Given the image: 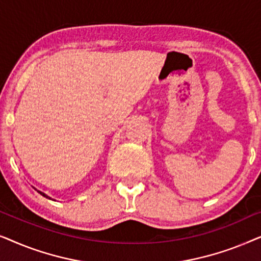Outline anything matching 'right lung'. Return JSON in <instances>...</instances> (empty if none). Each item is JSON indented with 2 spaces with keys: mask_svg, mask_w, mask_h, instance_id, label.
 Here are the masks:
<instances>
[{
  "mask_svg": "<svg viewBox=\"0 0 261 261\" xmlns=\"http://www.w3.org/2000/svg\"><path fill=\"white\" fill-rule=\"evenodd\" d=\"M39 192V194H40V195H42V196H44V197H46V198H49L48 197V196H46L45 194H44V192H41V191H38ZM49 199H51V198H49Z\"/></svg>",
  "mask_w": 261,
  "mask_h": 261,
  "instance_id": "obj_1",
  "label": "right lung"
}]
</instances>
